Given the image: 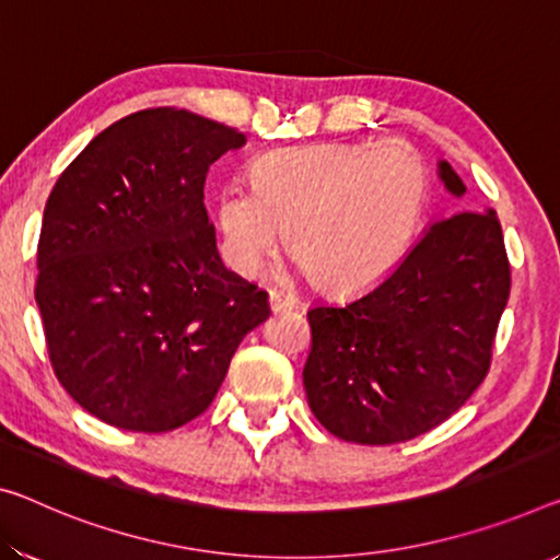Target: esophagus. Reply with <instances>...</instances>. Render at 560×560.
<instances>
[{
    "mask_svg": "<svg viewBox=\"0 0 560 560\" xmlns=\"http://www.w3.org/2000/svg\"><path fill=\"white\" fill-rule=\"evenodd\" d=\"M298 305V300L285 290H270V310L275 315L278 313H290L292 307Z\"/></svg>",
    "mask_w": 560,
    "mask_h": 560,
    "instance_id": "1",
    "label": "esophagus"
}]
</instances>
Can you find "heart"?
Wrapping results in <instances>:
<instances>
[{
	"instance_id": "obj_1",
	"label": "heart",
	"mask_w": 560,
	"mask_h": 560,
	"mask_svg": "<svg viewBox=\"0 0 560 560\" xmlns=\"http://www.w3.org/2000/svg\"><path fill=\"white\" fill-rule=\"evenodd\" d=\"M253 187L225 185L214 225L225 262L260 270L282 237L315 285L363 290L385 278L416 240L428 167L410 142H317L265 152Z\"/></svg>"
}]
</instances>
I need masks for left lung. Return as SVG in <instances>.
I'll list each match as a JSON object with an SVG mask.
<instances>
[{"mask_svg":"<svg viewBox=\"0 0 560 560\" xmlns=\"http://www.w3.org/2000/svg\"><path fill=\"white\" fill-rule=\"evenodd\" d=\"M453 197L466 185L445 160ZM511 292L495 210L433 220L395 268L346 303L307 310V406L332 435L390 445L451 418L483 383Z\"/></svg>","mask_w":560,"mask_h":560,"instance_id":"left-lung-1","label":"left lung"}]
</instances>
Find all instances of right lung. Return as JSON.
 Returning <instances> with one entry per match:
<instances>
[{
	"label": "right lung",
	"instance_id": "right-lung-1",
	"mask_svg": "<svg viewBox=\"0 0 560 560\" xmlns=\"http://www.w3.org/2000/svg\"><path fill=\"white\" fill-rule=\"evenodd\" d=\"M247 142L187 109L109 125L51 190L37 300L51 368L80 406L135 433L208 410L268 292L220 260L205 210L210 165Z\"/></svg>",
	"mask_w": 560,
	"mask_h": 560
}]
</instances>
